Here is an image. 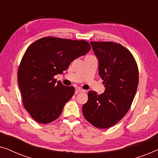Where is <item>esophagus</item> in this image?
Returning <instances> with one entry per match:
<instances>
[{
  "label": "esophagus",
  "mask_w": 158,
  "mask_h": 158,
  "mask_svg": "<svg viewBox=\"0 0 158 158\" xmlns=\"http://www.w3.org/2000/svg\"><path fill=\"white\" fill-rule=\"evenodd\" d=\"M75 91H76V93H83V92H85V90L82 89L81 88H77L75 89Z\"/></svg>",
  "instance_id": "1"
}]
</instances>
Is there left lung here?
Listing matches in <instances>:
<instances>
[{
	"label": "left lung",
	"instance_id": "obj_1",
	"mask_svg": "<svg viewBox=\"0 0 158 158\" xmlns=\"http://www.w3.org/2000/svg\"><path fill=\"white\" fill-rule=\"evenodd\" d=\"M99 62L98 72L105 92L88 93L84 117L93 126L106 129L118 123L130 109L137 92L139 70L129 49L112 42H90Z\"/></svg>",
	"mask_w": 158,
	"mask_h": 158
}]
</instances>
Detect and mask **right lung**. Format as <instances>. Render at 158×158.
I'll list each match as a JSON object with an SVG mask.
<instances>
[{
    "label": "right lung",
    "mask_w": 158,
    "mask_h": 158,
    "mask_svg": "<svg viewBox=\"0 0 158 158\" xmlns=\"http://www.w3.org/2000/svg\"><path fill=\"white\" fill-rule=\"evenodd\" d=\"M90 49L85 40L54 36L41 38L28 47L18 69V83L23 106L36 122L49 124L60 116L75 88L57 83L54 77Z\"/></svg>",
    "instance_id": "1"
}]
</instances>
